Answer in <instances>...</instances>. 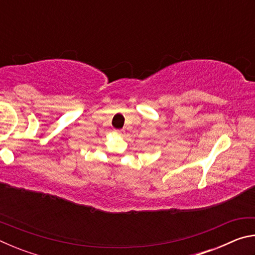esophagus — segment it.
I'll return each mask as SVG.
<instances>
[{
    "label": "esophagus",
    "instance_id": "obj_1",
    "mask_svg": "<svg viewBox=\"0 0 255 255\" xmlns=\"http://www.w3.org/2000/svg\"><path fill=\"white\" fill-rule=\"evenodd\" d=\"M116 132H117L118 135H123V133H124V130H116Z\"/></svg>",
    "mask_w": 255,
    "mask_h": 255
}]
</instances>
